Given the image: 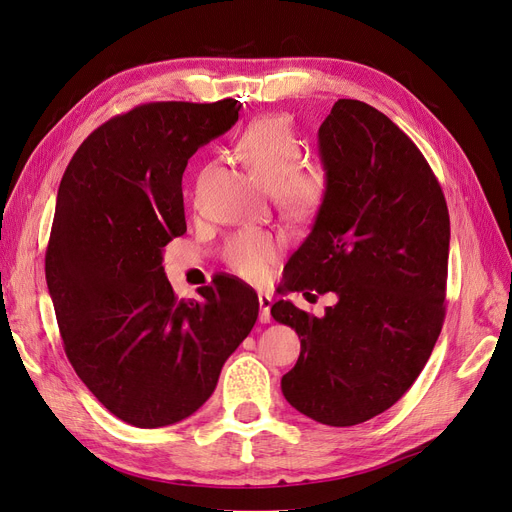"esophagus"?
Listing matches in <instances>:
<instances>
[{"label":"esophagus","instance_id":"esophagus-1","mask_svg":"<svg viewBox=\"0 0 512 512\" xmlns=\"http://www.w3.org/2000/svg\"><path fill=\"white\" fill-rule=\"evenodd\" d=\"M258 304H260V321L262 323H269L271 321V304L273 298L269 294H258Z\"/></svg>","mask_w":512,"mask_h":512}]
</instances>
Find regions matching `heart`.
Returning a JSON list of instances; mask_svg holds the SVG:
<instances>
[{
    "label": "heart",
    "mask_w": 512,
    "mask_h": 512,
    "mask_svg": "<svg viewBox=\"0 0 512 512\" xmlns=\"http://www.w3.org/2000/svg\"><path fill=\"white\" fill-rule=\"evenodd\" d=\"M235 153L262 189L271 191L279 214L304 224L319 214L330 193V176L319 163H302L304 147L283 117H264L241 132ZM279 245L264 231H239L224 241L222 258L243 279L260 281Z\"/></svg>",
    "instance_id": "b5f03b06"
}]
</instances>
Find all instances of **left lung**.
I'll use <instances>...</instances> for the list:
<instances>
[{
  "label": "left lung",
  "instance_id": "8db88e82",
  "mask_svg": "<svg viewBox=\"0 0 512 512\" xmlns=\"http://www.w3.org/2000/svg\"><path fill=\"white\" fill-rule=\"evenodd\" d=\"M330 193L288 262L290 292H334L323 317L290 300L275 321L300 338L281 378L288 403L330 426L395 405L433 353L445 319L449 214L437 176L391 119L340 98L319 128Z\"/></svg>",
  "mask_w": 512,
  "mask_h": 512
}]
</instances>
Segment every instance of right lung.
Returning a JSON list of instances; mask_svg holds the SVG:
<instances>
[{
	"label": "right lung",
	"instance_id": "right-lung-1",
	"mask_svg": "<svg viewBox=\"0 0 512 512\" xmlns=\"http://www.w3.org/2000/svg\"><path fill=\"white\" fill-rule=\"evenodd\" d=\"M239 109L233 98L138 105L81 142L60 180L46 281L65 353L90 393L138 428L197 412L258 319L241 281L216 275L199 300H182L161 264L187 233V161Z\"/></svg>",
	"mask_w": 512,
	"mask_h": 512
}]
</instances>
